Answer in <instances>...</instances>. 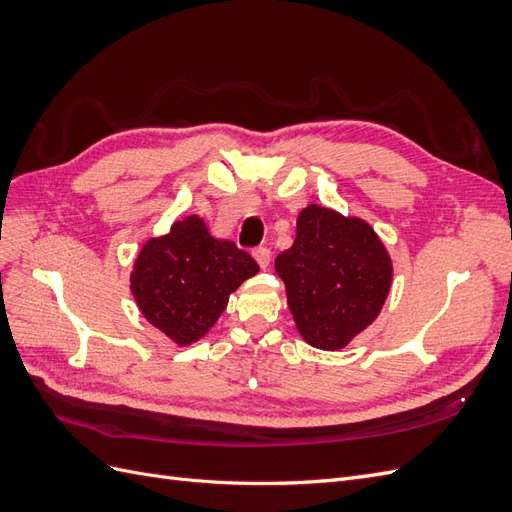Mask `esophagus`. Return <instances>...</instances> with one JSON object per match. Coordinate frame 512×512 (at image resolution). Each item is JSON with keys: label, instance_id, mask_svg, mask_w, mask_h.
I'll return each mask as SVG.
<instances>
[{"label": "esophagus", "instance_id": "obj_1", "mask_svg": "<svg viewBox=\"0 0 512 512\" xmlns=\"http://www.w3.org/2000/svg\"><path fill=\"white\" fill-rule=\"evenodd\" d=\"M252 254H254L258 265H260V269H267L269 267V262H271V250H269V247H262L260 245V247H256Z\"/></svg>", "mask_w": 512, "mask_h": 512}]
</instances>
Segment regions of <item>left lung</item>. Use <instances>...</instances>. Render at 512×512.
<instances>
[{"instance_id": "1", "label": "left lung", "mask_w": 512, "mask_h": 512, "mask_svg": "<svg viewBox=\"0 0 512 512\" xmlns=\"http://www.w3.org/2000/svg\"><path fill=\"white\" fill-rule=\"evenodd\" d=\"M288 307L307 344L344 348L376 320L391 288L393 267L369 224L309 205L297 239L275 258Z\"/></svg>"}]
</instances>
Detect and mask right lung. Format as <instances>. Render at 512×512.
Returning <instances> with one entry per match:
<instances>
[{"label": "right lung", "mask_w": 512, "mask_h": 512, "mask_svg": "<svg viewBox=\"0 0 512 512\" xmlns=\"http://www.w3.org/2000/svg\"><path fill=\"white\" fill-rule=\"evenodd\" d=\"M258 273L232 241L209 235L190 215L168 235L149 239L136 258L132 294L143 316L179 346L198 342L226 309L228 294Z\"/></svg>", "instance_id": "1"}]
</instances>
